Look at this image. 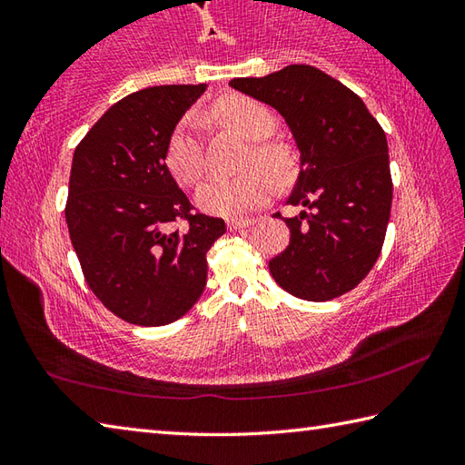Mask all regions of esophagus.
<instances>
[{
    "label": "esophagus",
    "instance_id": "34e87169",
    "mask_svg": "<svg viewBox=\"0 0 465 465\" xmlns=\"http://www.w3.org/2000/svg\"><path fill=\"white\" fill-rule=\"evenodd\" d=\"M254 222L256 219H238V217H232V219H227V227H230L232 232H238V230H243V227H250V225H254Z\"/></svg>",
    "mask_w": 465,
    "mask_h": 465
}]
</instances>
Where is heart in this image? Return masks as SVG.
Masks as SVG:
<instances>
[{"instance_id":"1","label":"heart","mask_w":465,"mask_h":465,"mask_svg":"<svg viewBox=\"0 0 465 465\" xmlns=\"http://www.w3.org/2000/svg\"><path fill=\"white\" fill-rule=\"evenodd\" d=\"M213 116L227 127L240 131L243 137L254 141L248 155V166L261 163L274 176L287 180L295 172L293 149L269 137L277 131V116L258 100L246 96H227L213 106ZM163 162L176 183L194 186L204 174V149L199 137V121L194 114H184L168 135L163 147ZM262 168L243 172L235 178H217L204 184L196 203L215 215L250 213L271 199L274 193V178Z\"/></svg>"}]
</instances>
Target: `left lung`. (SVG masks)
Returning a JSON list of instances; mask_svg holds the SVG:
<instances>
[{
  "label": "left lung",
  "instance_id": "left-lung-1",
  "mask_svg": "<svg viewBox=\"0 0 465 465\" xmlns=\"http://www.w3.org/2000/svg\"><path fill=\"white\" fill-rule=\"evenodd\" d=\"M230 85L277 108L302 152L287 203L303 211L285 219L291 238L269 262L272 279L308 302L349 293L380 258L390 222V155L380 123L355 92L312 65Z\"/></svg>",
  "mask_w": 465,
  "mask_h": 465
}]
</instances>
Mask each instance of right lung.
Here are the masks:
<instances>
[{"label":"right lung","instance_id":"add662e5","mask_svg":"<svg viewBox=\"0 0 465 465\" xmlns=\"http://www.w3.org/2000/svg\"><path fill=\"white\" fill-rule=\"evenodd\" d=\"M203 92L204 84L129 94L75 147L69 238L92 293L129 324L183 318L207 285L209 248L225 233L223 219L193 213L163 162L168 135Z\"/></svg>","mask_w":465,"mask_h":465}]
</instances>
